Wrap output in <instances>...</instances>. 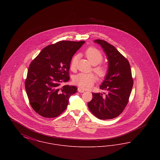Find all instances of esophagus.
I'll use <instances>...</instances> for the list:
<instances>
[{
  "instance_id": "1",
  "label": "esophagus",
  "mask_w": 160,
  "mask_h": 160,
  "mask_svg": "<svg viewBox=\"0 0 160 160\" xmlns=\"http://www.w3.org/2000/svg\"><path fill=\"white\" fill-rule=\"evenodd\" d=\"M84 90H83V89H81V88H78V92H80V93H83V92H84Z\"/></svg>"
}]
</instances>
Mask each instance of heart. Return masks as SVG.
I'll list each match as a JSON object with an SVG mask.
<instances>
[{
	"label": "heart",
	"instance_id": "obj_1",
	"mask_svg": "<svg viewBox=\"0 0 160 160\" xmlns=\"http://www.w3.org/2000/svg\"><path fill=\"white\" fill-rule=\"evenodd\" d=\"M86 58L91 63L92 65H96L93 69V71L101 78L106 76L108 67L106 64L100 63L102 59L103 56L101 52L94 47L88 48L84 52ZM78 61V56L75 55L72 58L70 63V69L74 71L76 68ZM97 77L93 74L78 73L73 78V82L83 89H89L96 82Z\"/></svg>",
	"mask_w": 160,
	"mask_h": 160
}]
</instances>
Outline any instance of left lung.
<instances>
[{"label":"left lung","instance_id":"obj_1","mask_svg":"<svg viewBox=\"0 0 160 160\" xmlns=\"http://www.w3.org/2000/svg\"><path fill=\"white\" fill-rule=\"evenodd\" d=\"M94 42L99 44L108 59V71L99 86L107 92L92 93L93 98L88 103L89 109L97 118L106 120L116 118L121 114L128 102L133 86L129 62L114 46L101 39Z\"/></svg>","mask_w":160,"mask_h":160}]
</instances>
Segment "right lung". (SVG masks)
Wrapping results in <instances>:
<instances>
[{"label": "right lung", "instance_id": "add662e5", "mask_svg": "<svg viewBox=\"0 0 160 160\" xmlns=\"http://www.w3.org/2000/svg\"><path fill=\"white\" fill-rule=\"evenodd\" d=\"M85 43L61 41L47 46L32 61L25 80V89L33 109L42 117L53 118L67 108L75 86L61 83L69 80V70L74 54Z\"/></svg>", "mask_w": 160, "mask_h": 160}]
</instances>
